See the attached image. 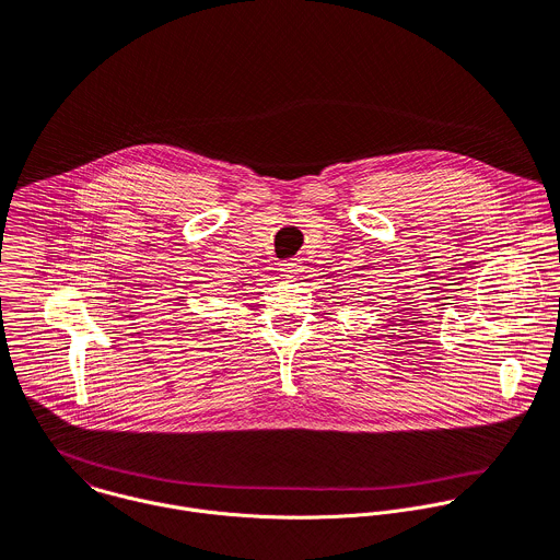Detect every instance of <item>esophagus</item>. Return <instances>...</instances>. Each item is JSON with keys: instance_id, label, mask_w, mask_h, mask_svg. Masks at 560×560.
<instances>
[{"instance_id": "esophagus-1", "label": "esophagus", "mask_w": 560, "mask_h": 560, "mask_svg": "<svg viewBox=\"0 0 560 560\" xmlns=\"http://www.w3.org/2000/svg\"><path fill=\"white\" fill-rule=\"evenodd\" d=\"M300 269H302L300 258H289V260H284V262L280 265V271H282L284 276H295Z\"/></svg>"}]
</instances>
